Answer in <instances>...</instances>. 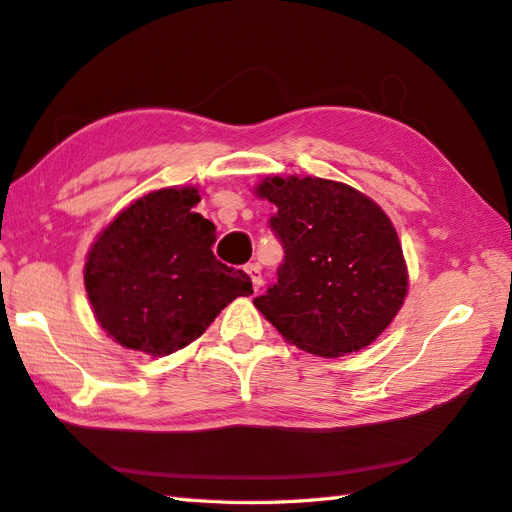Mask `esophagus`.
Returning <instances> with one entry per match:
<instances>
[{"label": "esophagus", "instance_id": "34e87169", "mask_svg": "<svg viewBox=\"0 0 512 512\" xmlns=\"http://www.w3.org/2000/svg\"><path fill=\"white\" fill-rule=\"evenodd\" d=\"M246 275L251 277L253 288H255V292H257V290L261 288V283H264V281H261V268H259L257 264H248V266H246Z\"/></svg>", "mask_w": 512, "mask_h": 512}]
</instances>
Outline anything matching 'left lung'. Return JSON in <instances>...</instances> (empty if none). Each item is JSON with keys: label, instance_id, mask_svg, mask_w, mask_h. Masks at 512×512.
Here are the masks:
<instances>
[{"label": "left lung", "instance_id": "1", "mask_svg": "<svg viewBox=\"0 0 512 512\" xmlns=\"http://www.w3.org/2000/svg\"><path fill=\"white\" fill-rule=\"evenodd\" d=\"M255 196L277 213L285 248L277 283L253 301L296 349L340 358L375 342L408 294V266L384 209L318 176H266Z\"/></svg>", "mask_w": 512, "mask_h": 512}]
</instances>
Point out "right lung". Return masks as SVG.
<instances>
[{"mask_svg": "<svg viewBox=\"0 0 512 512\" xmlns=\"http://www.w3.org/2000/svg\"><path fill=\"white\" fill-rule=\"evenodd\" d=\"M198 187H161L130 202L95 235L85 290L100 327L124 349L161 358L185 349L237 296L244 270L220 264L216 227L194 207Z\"/></svg>", "mask_w": 512, "mask_h": 512, "instance_id": "obj_1", "label": "right lung"}]
</instances>
